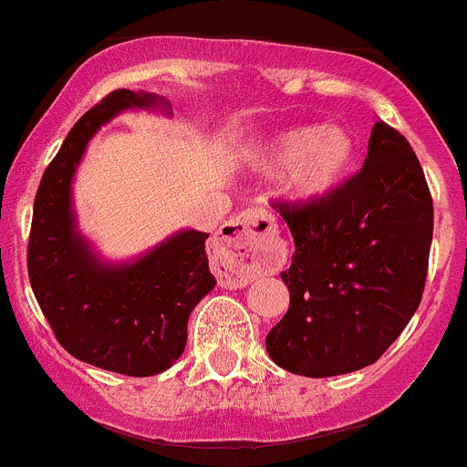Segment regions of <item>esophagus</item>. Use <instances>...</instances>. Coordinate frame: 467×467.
I'll return each mask as SVG.
<instances>
[{
  "label": "esophagus",
  "instance_id": "34e87169",
  "mask_svg": "<svg viewBox=\"0 0 467 467\" xmlns=\"http://www.w3.org/2000/svg\"><path fill=\"white\" fill-rule=\"evenodd\" d=\"M215 258L225 287H246L280 261L277 225L265 209H246L215 234Z\"/></svg>",
  "mask_w": 467,
  "mask_h": 467
}]
</instances>
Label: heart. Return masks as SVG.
<instances>
[{"mask_svg": "<svg viewBox=\"0 0 467 467\" xmlns=\"http://www.w3.org/2000/svg\"><path fill=\"white\" fill-rule=\"evenodd\" d=\"M358 163V137L344 125H292L270 135L252 154L265 178L282 175V194L296 206H313L342 190Z\"/></svg>", "mask_w": 467, "mask_h": 467, "instance_id": "heart-1", "label": "heart"}]
</instances>
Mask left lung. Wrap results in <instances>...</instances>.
<instances>
[{
  "label": "left lung",
  "mask_w": 467,
  "mask_h": 467,
  "mask_svg": "<svg viewBox=\"0 0 467 467\" xmlns=\"http://www.w3.org/2000/svg\"><path fill=\"white\" fill-rule=\"evenodd\" d=\"M280 213L296 252L282 273L289 308L265 337L270 358L306 378L375 363L420 306L432 244V197L409 140L378 120L358 175Z\"/></svg>",
  "instance_id": "left-lung-1"
}]
</instances>
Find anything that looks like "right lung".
I'll use <instances>...</instances> for the list:
<instances>
[{"instance_id": "right-lung-1", "label": "right lung", "mask_w": 467, "mask_h": 467, "mask_svg": "<svg viewBox=\"0 0 467 467\" xmlns=\"http://www.w3.org/2000/svg\"><path fill=\"white\" fill-rule=\"evenodd\" d=\"M166 111V99L116 89L89 109L47 166L33 206L27 275L35 299L70 356L111 373L149 378L173 366L187 320L215 287L206 233L178 230L130 261L97 254L78 227L73 178L89 140L120 111Z\"/></svg>"}]
</instances>
